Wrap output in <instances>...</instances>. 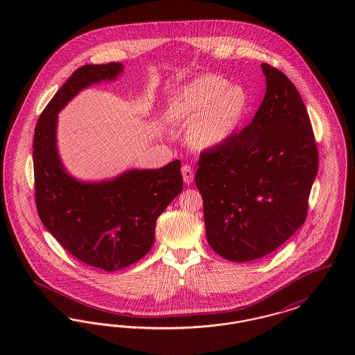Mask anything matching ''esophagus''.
<instances>
[{
	"label": "esophagus",
	"instance_id": "1",
	"mask_svg": "<svg viewBox=\"0 0 355 355\" xmlns=\"http://www.w3.org/2000/svg\"><path fill=\"white\" fill-rule=\"evenodd\" d=\"M181 171H182V178H184V182H185L186 185L191 184L193 182V177H194L193 169L189 165H185Z\"/></svg>",
	"mask_w": 355,
	"mask_h": 355
}]
</instances>
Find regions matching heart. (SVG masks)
<instances>
[{
	"instance_id": "heart-1",
	"label": "heart",
	"mask_w": 355,
	"mask_h": 355,
	"mask_svg": "<svg viewBox=\"0 0 355 355\" xmlns=\"http://www.w3.org/2000/svg\"><path fill=\"white\" fill-rule=\"evenodd\" d=\"M246 110L245 90L214 74L184 85L169 103L171 116L194 122L189 138L201 149H216L229 142L242 125Z\"/></svg>"
}]
</instances>
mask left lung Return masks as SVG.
<instances>
[{"instance_id": "8db88e82", "label": "left lung", "mask_w": 355, "mask_h": 355, "mask_svg": "<svg viewBox=\"0 0 355 355\" xmlns=\"http://www.w3.org/2000/svg\"><path fill=\"white\" fill-rule=\"evenodd\" d=\"M261 69L266 93L253 121L225 145L203 152L196 173L207 242L233 262L270 254L304 225L318 171L301 94L278 69Z\"/></svg>"}]
</instances>
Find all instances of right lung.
Wrapping results in <instances>:
<instances>
[{
  "label": "right lung",
  "instance_id": "1",
  "mask_svg": "<svg viewBox=\"0 0 355 355\" xmlns=\"http://www.w3.org/2000/svg\"><path fill=\"white\" fill-rule=\"evenodd\" d=\"M123 65H84L54 94L35 126V205L44 226L69 253L102 270L123 269L152 249L157 218L182 191L181 161L129 169L101 181L69 173L58 153V113L80 92L116 81Z\"/></svg>",
  "mask_w": 355,
  "mask_h": 355
}]
</instances>
